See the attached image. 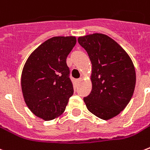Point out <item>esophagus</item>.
I'll list each match as a JSON object with an SVG mask.
<instances>
[{
	"instance_id": "1",
	"label": "esophagus",
	"mask_w": 150,
	"mask_h": 150,
	"mask_svg": "<svg viewBox=\"0 0 150 150\" xmlns=\"http://www.w3.org/2000/svg\"><path fill=\"white\" fill-rule=\"evenodd\" d=\"M81 81H82V78H80V79H78L76 80V82H77L78 83H81Z\"/></svg>"
}]
</instances>
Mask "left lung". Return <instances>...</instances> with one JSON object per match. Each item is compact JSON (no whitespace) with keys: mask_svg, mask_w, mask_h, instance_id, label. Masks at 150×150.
<instances>
[{"mask_svg":"<svg viewBox=\"0 0 150 150\" xmlns=\"http://www.w3.org/2000/svg\"><path fill=\"white\" fill-rule=\"evenodd\" d=\"M92 64V90L83 98L90 112L105 120L113 118L130 102L135 87L133 62L120 45L103 34L78 38Z\"/></svg>","mask_w":150,"mask_h":150,"instance_id":"left-lung-1","label":"left lung"}]
</instances>
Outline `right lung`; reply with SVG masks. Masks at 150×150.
Segmentation results:
<instances>
[{
    "label": "right lung",
    "mask_w": 150,
    "mask_h": 150,
    "mask_svg": "<svg viewBox=\"0 0 150 150\" xmlns=\"http://www.w3.org/2000/svg\"><path fill=\"white\" fill-rule=\"evenodd\" d=\"M75 44L73 36L51 38L25 63L21 75L23 98L30 110L44 120L60 116L73 95L66 59Z\"/></svg>",
    "instance_id": "right-lung-1"
}]
</instances>
